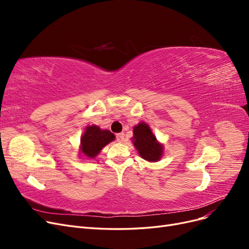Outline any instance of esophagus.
Masks as SVG:
<instances>
[{"instance_id":"1","label":"esophagus","mask_w":249,"mask_h":249,"mask_svg":"<svg viewBox=\"0 0 249 249\" xmlns=\"http://www.w3.org/2000/svg\"><path fill=\"white\" fill-rule=\"evenodd\" d=\"M116 140L118 141V142H124V133H119V134H117L116 135Z\"/></svg>"}]
</instances>
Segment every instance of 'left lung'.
<instances>
[{
	"label": "left lung",
	"mask_w": 249,
	"mask_h": 249,
	"mask_svg": "<svg viewBox=\"0 0 249 249\" xmlns=\"http://www.w3.org/2000/svg\"><path fill=\"white\" fill-rule=\"evenodd\" d=\"M132 142L139 156L147 162H158L164 155V145L153 133L148 124L140 122L133 127Z\"/></svg>",
	"instance_id": "1"
}]
</instances>
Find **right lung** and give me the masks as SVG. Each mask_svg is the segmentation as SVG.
Wrapping results in <instances>:
<instances>
[{
  "label": "right lung",
  "instance_id": "right-lung-1",
  "mask_svg": "<svg viewBox=\"0 0 249 249\" xmlns=\"http://www.w3.org/2000/svg\"><path fill=\"white\" fill-rule=\"evenodd\" d=\"M114 139L115 135L109 130H103L95 124L87 125L81 136L79 154L85 160L94 159L101 150Z\"/></svg>",
  "mask_w": 249,
  "mask_h": 249
}]
</instances>
